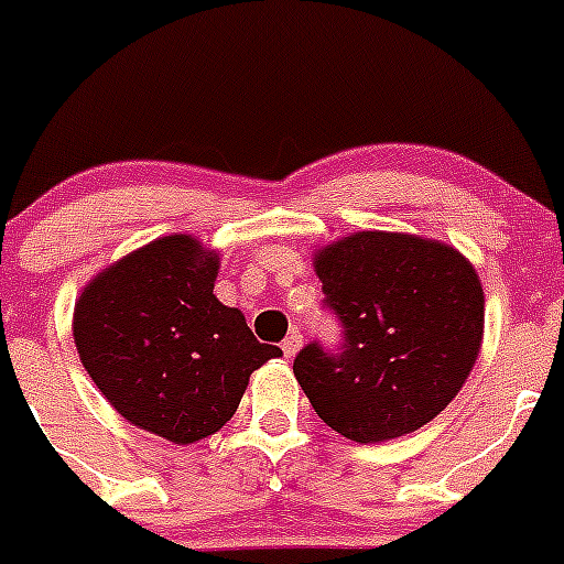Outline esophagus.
<instances>
[{
  "label": "esophagus",
  "mask_w": 564,
  "mask_h": 564,
  "mask_svg": "<svg viewBox=\"0 0 564 564\" xmlns=\"http://www.w3.org/2000/svg\"><path fill=\"white\" fill-rule=\"evenodd\" d=\"M299 347H302V336H299V333L293 330L291 336H288L285 341H282V352H285V358H293L299 352Z\"/></svg>",
  "instance_id": "esophagus-1"
}]
</instances>
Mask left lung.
I'll return each mask as SVG.
<instances>
[{
  "label": "left lung",
  "mask_w": 564,
  "mask_h": 564,
  "mask_svg": "<svg viewBox=\"0 0 564 564\" xmlns=\"http://www.w3.org/2000/svg\"><path fill=\"white\" fill-rule=\"evenodd\" d=\"M313 268L344 327L341 352L307 344L293 361L316 415L356 443L410 435L441 415L482 347L475 265L441 239L356 231L318 248Z\"/></svg>",
  "instance_id": "left-lung-1"
}]
</instances>
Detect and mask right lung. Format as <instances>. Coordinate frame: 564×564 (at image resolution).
<instances>
[{
  "label": "right lung",
  "instance_id": "add662e5",
  "mask_svg": "<svg viewBox=\"0 0 564 564\" xmlns=\"http://www.w3.org/2000/svg\"><path fill=\"white\" fill-rule=\"evenodd\" d=\"M220 253L169 234L89 279L73 338L98 392L132 426L186 446L220 432L271 358L246 316L214 296Z\"/></svg>",
  "mask_w": 564,
  "mask_h": 564
}]
</instances>
